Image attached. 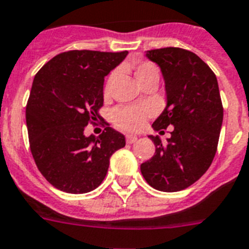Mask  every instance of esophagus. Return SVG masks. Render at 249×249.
Segmentation results:
<instances>
[{"label": "esophagus", "mask_w": 249, "mask_h": 249, "mask_svg": "<svg viewBox=\"0 0 249 249\" xmlns=\"http://www.w3.org/2000/svg\"><path fill=\"white\" fill-rule=\"evenodd\" d=\"M126 141H127V143H135L137 141V136H133V135H127Z\"/></svg>", "instance_id": "1"}]
</instances>
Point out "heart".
I'll use <instances>...</instances> for the list:
<instances>
[{
    "instance_id": "1",
    "label": "heart",
    "mask_w": 249,
    "mask_h": 249,
    "mask_svg": "<svg viewBox=\"0 0 249 249\" xmlns=\"http://www.w3.org/2000/svg\"><path fill=\"white\" fill-rule=\"evenodd\" d=\"M133 73L136 77L137 83L142 86L143 84L149 83L151 80L159 81V69L151 62H141L137 63L133 67ZM116 77V72H113L107 81L106 92L109 90L113 80ZM149 116L145 108H139V107H120L112 112V122L114 126L118 127L123 131H137L143 126L145 120Z\"/></svg>"
}]
</instances>
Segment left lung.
<instances>
[{"instance_id": "left-lung-1", "label": "left lung", "mask_w": 249, "mask_h": 249, "mask_svg": "<svg viewBox=\"0 0 249 249\" xmlns=\"http://www.w3.org/2000/svg\"><path fill=\"white\" fill-rule=\"evenodd\" d=\"M165 81L166 107L153 123L155 131L172 127L163 143L149 136L155 154L141 164L150 186L163 192L182 191L206 173L216 154L224 109L215 73L197 54L176 47L147 51Z\"/></svg>"}]
</instances>
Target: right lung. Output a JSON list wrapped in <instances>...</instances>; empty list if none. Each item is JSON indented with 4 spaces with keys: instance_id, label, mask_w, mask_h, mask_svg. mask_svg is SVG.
<instances>
[{
    "instance_id": "right-lung-1",
    "label": "right lung",
    "mask_w": 249,
    "mask_h": 249,
    "mask_svg": "<svg viewBox=\"0 0 249 249\" xmlns=\"http://www.w3.org/2000/svg\"><path fill=\"white\" fill-rule=\"evenodd\" d=\"M123 52L69 51L39 70L26 104L29 143L39 172L67 194H86L106 178L109 159L126 145L112 127L84 135L103 107L104 77L126 58Z\"/></svg>"
}]
</instances>
